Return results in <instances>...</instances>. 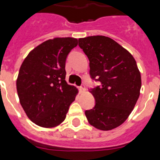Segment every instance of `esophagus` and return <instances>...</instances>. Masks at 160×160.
Masks as SVG:
<instances>
[{"instance_id": "1", "label": "esophagus", "mask_w": 160, "mask_h": 160, "mask_svg": "<svg viewBox=\"0 0 160 160\" xmlns=\"http://www.w3.org/2000/svg\"><path fill=\"white\" fill-rule=\"evenodd\" d=\"M85 91V88H84V86H80V92L81 93H84V92Z\"/></svg>"}]
</instances>
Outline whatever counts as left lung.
<instances>
[{"mask_svg": "<svg viewBox=\"0 0 160 160\" xmlns=\"http://www.w3.org/2000/svg\"><path fill=\"white\" fill-rule=\"evenodd\" d=\"M79 46L89 61V74L100 85L90 89L95 99L86 110L90 125L109 131L129 117L140 96L141 73L131 53L108 37L89 36L79 39Z\"/></svg>", "mask_w": 160, "mask_h": 160, "instance_id": "1", "label": "left lung"}]
</instances>
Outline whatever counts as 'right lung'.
<instances>
[{"mask_svg":"<svg viewBox=\"0 0 160 160\" xmlns=\"http://www.w3.org/2000/svg\"><path fill=\"white\" fill-rule=\"evenodd\" d=\"M78 40L55 38L31 51L16 80L19 102L26 115L39 127L52 128L65 120L78 89L66 81V60Z\"/></svg>","mask_w":160,"mask_h":160,"instance_id":"add662e5","label":"right lung"}]
</instances>
